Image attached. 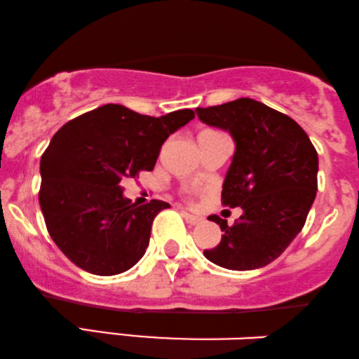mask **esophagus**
<instances>
[{
    "label": "esophagus",
    "mask_w": 359,
    "mask_h": 359,
    "mask_svg": "<svg viewBox=\"0 0 359 359\" xmlns=\"http://www.w3.org/2000/svg\"><path fill=\"white\" fill-rule=\"evenodd\" d=\"M181 215H183V218L189 223V225H198V223H201V218L195 217V215H191L188 212H181Z\"/></svg>",
    "instance_id": "obj_1"
}]
</instances>
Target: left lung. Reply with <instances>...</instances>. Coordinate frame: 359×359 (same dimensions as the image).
Returning <instances> with one entry per match:
<instances>
[{
	"instance_id": "8db88e82",
	"label": "left lung",
	"mask_w": 359,
	"mask_h": 359,
	"mask_svg": "<svg viewBox=\"0 0 359 359\" xmlns=\"http://www.w3.org/2000/svg\"><path fill=\"white\" fill-rule=\"evenodd\" d=\"M205 124L229 130L235 154L223 181L222 203L243 210L229 225L217 215L220 243L203 254L230 271L273 262L304 226L318 191V153L289 116L254 99L196 109Z\"/></svg>"
}]
</instances>
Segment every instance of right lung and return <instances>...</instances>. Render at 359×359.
I'll return each mask as SVG.
<instances>
[{
  "label": "right lung",
  "mask_w": 359,
  "mask_h": 359,
  "mask_svg": "<svg viewBox=\"0 0 359 359\" xmlns=\"http://www.w3.org/2000/svg\"><path fill=\"white\" fill-rule=\"evenodd\" d=\"M193 117L191 109L151 117L105 104L57 130L41 156L38 200L67 259L95 276H116L141 260L154 217L170 203H130L121 181L153 170L163 142Z\"/></svg>",
  "instance_id": "obj_1"
}]
</instances>
